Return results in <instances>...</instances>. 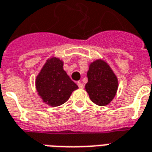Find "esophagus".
Wrapping results in <instances>:
<instances>
[{"instance_id": "34e87169", "label": "esophagus", "mask_w": 152, "mask_h": 152, "mask_svg": "<svg viewBox=\"0 0 152 152\" xmlns=\"http://www.w3.org/2000/svg\"><path fill=\"white\" fill-rule=\"evenodd\" d=\"M77 85H78V87H79L80 88H84V85H83L80 81L77 82Z\"/></svg>"}]
</instances>
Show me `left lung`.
<instances>
[{
  "instance_id": "1",
  "label": "left lung",
  "mask_w": 152,
  "mask_h": 152,
  "mask_svg": "<svg viewBox=\"0 0 152 152\" xmlns=\"http://www.w3.org/2000/svg\"><path fill=\"white\" fill-rule=\"evenodd\" d=\"M85 89L91 101L97 105H106L115 96L118 82L110 67L102 59L89 65Z\"/></svg>"
}]
</instances>
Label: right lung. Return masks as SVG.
Listing matches in <instances>:
<instances>
[{"label": "right lung", "mask_w": 152, "mask_h": 152, "mask_svg": "<svg viewBox=\"0 0 152 152\" xmlns=\"http://www.w3.org/2000/svg\"><path fill=\"white\" fill-rule=\"evenodd\" d=\"M64 63L52 57L47 60L35 81L36 89L42 101L50 106H59L67 102L78 86L64 70Z\"/></svg>", "instance_id": "obj_1"}]
</instances>
